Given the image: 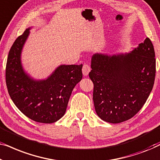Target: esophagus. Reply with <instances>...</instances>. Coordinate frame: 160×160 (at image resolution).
<instances>
[{
  "mask_svg": "<svg viewBox=\"0 0 160 160\" xmlns=\"http://www.w3.org/2000/svg\"><path fill=\"white\" fill-rule=\"evenodd\" d=\"M91 71V68L90 67H89V65H88L87 64H84L83 65V68H82V73H83V75L84 76H87L88 75L89 72Z\"/></svg>",
  "mask_w": 160,
  "mask_h": 160,
  "instance_id": "esophagus-1",
  "label": "esophagus"
}]
</instances>
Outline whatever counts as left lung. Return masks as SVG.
I'll list each match as a JSON object with an SVG mask.
<instances>
[{
	"label": "left lung",
	"instance_id": "8db88e82",
	"mask_svg": "<svg viewBox=\"0 0 160 160\" xmlns=\"http://www.w3.org/2000/svg\"><path fill=\"white\" fill-rule=\"evenodd\" d=\"M91 68L89 76L98 117L113 124L127 121L141 110L152 90L156 73L154 46L146 38L130 52L95 53Z\"/></svg>",
	"mask_w": 160,
	"mask_h": 160
}]
</instances>
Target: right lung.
<instances>
[{
    "label": "right lung",
    "instance_id": "right-lung-1",
    "mask_svg": "<svg viewBox=\"0 0 160 160\" xmlns=\"http://www.w3.org/2000/svg\"><path fill=\"white\" fill-rule=\"evenodd\" d=\"M32 28H27L11 47L6 86L12 101L26 117L40 123H54L64 116L72 91L82 78L83 65L62 64L47 78H34L22 62L24 46Z\"/></svg>",
    "mask_w": 160,
    "mask_h": 160
}]
</instances>
